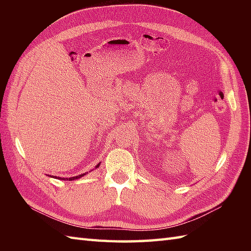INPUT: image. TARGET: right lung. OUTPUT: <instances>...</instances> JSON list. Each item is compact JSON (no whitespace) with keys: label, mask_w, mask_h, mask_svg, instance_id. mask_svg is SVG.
Returning a JSON list of instances; mask_svg holds the SVG:
<instances>
[{"label":"right lung","mask_w":251,"mask_h":251,"mask_svg":"<svg viewBox=\"0 0 251 251\" xmlns=\"http://www.w3.org/2000/svg\"><path fill=\"white\" fill-rule=\"evenodd\" d=\"M99 165L100 164H98L97 166L96 167H99ZM85 174H83V175H78V176H76V177H71V178H59V179H61V180H69V181H71V180H75V179H78V178H81V177H83Z\"/></svg>","instance_id":"obj_1"}]
</instances>
